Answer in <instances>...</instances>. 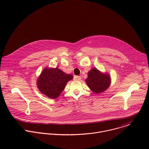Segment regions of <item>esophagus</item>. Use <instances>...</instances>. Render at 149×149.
Wrapping results in <instances>:
<instances>
[{"instance_id":"obj_1","label":"esophagus","mask_w":149,"mask_h":149,"mask_svg":"<svg viewBox=\"0 0 149 149\" xmlns=\"http://www.w3.org/2000/svg\"><path fill=\"white\" fill-rule=\"evenodd\" d=\"M81 77L80 76H77V75H75L74 77V80H81Z\"/></svg>"}]
</instances>
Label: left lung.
<instances>
[{
    "instance_id": "8db88e82",
    "label": "left lung",
    "mask_w": 149,
    "mask_h": 149,
    "mask_svg": "<svg viewBox=\"0 0 149 149\" xmlns=\"http://www.w3.org/2000/svg\"><path fill=\"white\" fill-rule=\"evenodd\" d=\"M88 74L86 83L95 93H102L109 87L111 79L109 75L101 74L96 68L92 69Z\"/></svg>"
}]
</instances>
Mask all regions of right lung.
I'll use <instances>...</instances> for the list:
<instances>
[{
  "label": "right lung",
  "instance_id": "right-lung-1",
  "mask_svg": "<svg viewBox=\"0 0 149 149\" xmlns=\"http://www.w3.org/2000/svg\"><path fill=\"white\" fill-rule=\"evenodd\" d=\"M72 78V75L66 74L57 68H45L38 79L37 85L42 94L51 98H56Z\"/></svg>",
  "mask_w": 149,
  "mask_h": 149
}]
</instances>
